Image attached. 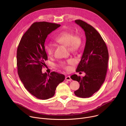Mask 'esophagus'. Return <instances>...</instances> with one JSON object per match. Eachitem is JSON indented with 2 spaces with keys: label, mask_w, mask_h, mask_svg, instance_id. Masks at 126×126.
<instances>
[{
  "label": "esophagus",
  "mask_w": 126,
  "mask_h": 126,
  "mask_svg": "<svg viewBox=\"0 0 126 126\" xmlns=\"http://www.w3.org/2000/svg\"><path fill=\"white\" fill-rule=\"evenodd\" d=\"M65 79H66V80L69 81L72 80V79H71L70 76H66V77H65Z\"/></svg>",
  "instance_id": "obj_1"
}]
</instances>
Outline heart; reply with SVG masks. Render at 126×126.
I'll use <instances>...</instances> for the list:
<instances>
[{
	"mask_svg": "<svg viewBox=\"0 0 126 126\" xmlns=\"http://www.w3.org/2000/svg\"><path fill=\"white\" fill-rule=\"evenodd\" d=\"M55 41L60 44L67 46L69 51L72 53L77 51L81 47L83 39L79 34H74L72 32L69 31H63L56 35L54 38ZM44 50L49 56H52L54 52L53 46L49 43H45L44 44ZM74 61L72 59H69L66 62H62L60 64V66L67 69L68 65L72 64Z\"/></svg>",
	"mask_w": 126,
	"mask_h": 126,
	"instance_id": "obj_1",
	"label": "heart"
}]
</instances>
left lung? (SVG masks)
<instances>
[{
  "label": "left lung",
  "instance_id": "8db88e82",
  "mask_svg": "<svg viewBox=\"0 0 126 126\" xmlns=\"http://www.w3.org/2000/svg\"><path fill=\"white\" fill-rule=\"evenodd\" d=\"M75 22L84 30L86 39L83 55L76 71L84 72L86 75L81 77L74 74L71 78L80 84L79 88L74 91L75 95L85 98L92 96L103 84L108 69L109 53L101 36L93 26L81 20H76Z\"/></svg>",
  "mask_w": 126,
  "mask_h": 126
}]
</instances>
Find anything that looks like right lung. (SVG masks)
<instances>
[{
	"label": "right lung",
	"mask_w": 126,
	"mask_h": 126,
	"mask_svg": "<svg viewBox=\"0 0 126 126\" xmlns=\"http://www.w3.org/2000/svg\"><path fill=\"white\" fill-rule=\"evenodd\" d=\"M61 26L47 22L33 23L22 37L17 50V71L24 87L38 99L46 100L55 93L65 76L52 72L42 73L48 59L44 43L48 34Z\"/></svg>",
	"instance_id": "obj_1"
}]
</instances>
